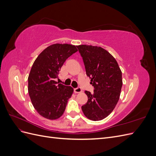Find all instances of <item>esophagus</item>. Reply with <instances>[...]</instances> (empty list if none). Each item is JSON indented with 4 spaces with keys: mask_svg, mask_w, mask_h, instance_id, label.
Listing matches in <instances>:
<instances>
[{
    "mask_svg": "<svg viewBox=\"0 0 156 156\" xmlns=\"http://www.w3.org/2000/svg\"><path fill=\"white\" fill-rule=\"evenodd\" d=\"M82 92V90L80 87L76 88H74V92L75 94H78V93H81Z\"/></svg>",
    "mask_w": 156,
    "mask_h": 156,
    "instance_id": "esophagus-1",
    "label": "esophagus"
}]
</instances>
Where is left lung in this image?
I'll list each match as a JSON object with an SVG mask.
<instances>
[{"instance_id":"left-lung-1","label":"left lung","mask_w":156,"mask_h":156,"mask_svg":"<svg viewBox=\"0 0 156 156\" xmlns=\"http://www.w3.org/2000/svg\"><path fill=\"white\" fill-rule=\"evenodd\" d=\"M83 57L87 76L94 87V93H84L88 101L81 107L84 116L93 121L104 119L114 110L122 87V72L116 59L101 47L77 46Z\"/></svg>"}]
</instances>
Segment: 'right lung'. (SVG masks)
<instances>
[{
    "label": "right lung",
    "mask_w": 156,
    "mask_h": 156,
    "mask_svg": "<svg viewBox=\"0 0 156 156\" xmlns=\"http://www.w3.org/2000/svg\"><path fill=\"white\" fill-rule=\"evenodd\" d=\"M77 49L68 44H55L45 49L33 63L28 77V91L33 106L49 120L63 115L73 88L58 84L59 71L64 62Z\"/></svg>",
    "instance_id": "obj_1"
}]
</instances>
